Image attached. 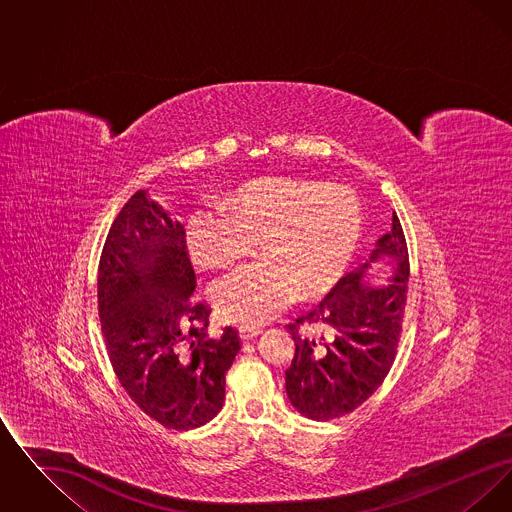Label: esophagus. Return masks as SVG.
Listing matches in <instances>:
<instances>
[{"mask_svg": "<svg viewBox=\"0 0 512 512\" xmlns=\"http://www.w3.org/2000/svg\"><path fill=\"white\" fill-rule=\"evenodd\" d=\"M259 334H261V330H257V328H240V338L244 341L253 340Z\"/></svg>", "mask_w": 512, "mask_h": 512, "instance_id": "34e87169", "label": "esophagus"}]
</instances>
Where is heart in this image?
<instances>
[{"instance_id": "obj_1", "label": "heart", "mask_w": 512, "mask_h": 512, "mask_svg": "<svg viewBox=\"0 0 512 512\" xmlns=\"http://www.w3.org/2000/svg\"><path fill=\"white\" fill-rule=\"evenodd\" d=\"M224 209H197L186 222V247L197 267L228 268L251 242L261 263L240 268L213 288L220 317L259 328L297 295L330 292L361 240L363 213L353 190L295 176H265L236 188Z\"/></svg>"}]
</instances>
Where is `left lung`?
<instances>
[{
	"instance_id": "1",
	"label": "left lung",
	"mask_w": 512,
	"mask_h": 512,
	"mask_svg": "<svg viewBox=\"0 0 512 512\" xmlns=\"http://www.w3.org/2000/svg\"><path fill=\"white\" fill-rule=\"evenodd\" d=\"M384 260L392 265L391 282L366 285L365 276ZM407 284V242L393 213L391 232L376 242L365 265L343 276L315 311L288 324L295 355L286 370V393L299 413L332 420L355 411L380 388L395 361Z\"/></svg>"
}]
</instances>
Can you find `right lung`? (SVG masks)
<instances>
[{
    "label": "right lung",
    "mask_w": 512,
    "mask_h": 512,
    "mask_svg": "<svg viewBox=\"0 0 512 512\" xmlns=\"http://www.w3.org/2000/svg\"><path fill=\"white\" fill-rule=\"evenodd\" d=\"M186 232L147 190L132 195L101 251L98 307L113 370L132 401L172 430L213 420L224 376L240 351L230 326L209 336L205 303H192Z\"/></svg>",
    "instance_id": "1"
}]
</instances>
